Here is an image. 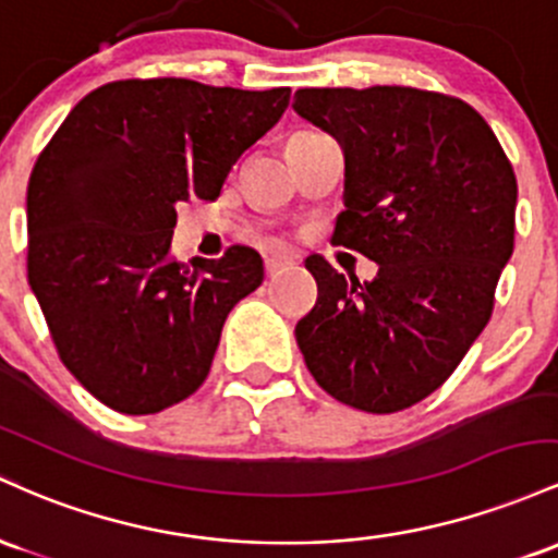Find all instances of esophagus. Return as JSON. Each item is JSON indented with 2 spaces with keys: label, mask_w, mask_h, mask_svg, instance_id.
<instances>
[{
  "label": "esophagus",
  "mask_w": 558,
  "mask_h": 558,
  "mask_svg": "<svg viewBox=\"0 0 558 558\" xmlns=\"http://www.w3.org/2000/svg\"><path fill=\"white\" fill-rule=\"evenodd\" d=\"M287 266H292V260L281 258V255H271V258H266V274H268V277H277V274L284 271Z\"/></svg>",
  "instance_id": "1"
}]
</instances>
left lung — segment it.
Returning <instances> with one entry per match:
<instances>
[{"label": "left lung", "mask_w": 558, "mask_h": 558, "mask_svg": "<svg viewBox=\"0 0 558 558\" xmlns=\"http://www.w3.org/2000/svg\"><path fill=\"white\" fill-rule=\"evenodd\" d=\"M292 108L345 149L335 245L379 263L342 277L324 255L295 327L318 387L350 409L396 414L456 372L487 327L514 253L517 177L464 99L414 86L298 89Z\"/></svg>", "instance_id": "left-lung-1"}]
</instances>
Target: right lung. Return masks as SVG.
Listing matches in <instances>:
<instances>
[{"instance_id":"add662e5","label":"right lung","mask_w":558,"mask_h":558,"mask_svg":"<svg viewBox=\"0 0 558 558\" xmlns=\"http://www.w3.org/2000/svg\"><path fill=\"white\" fill-rule=\"evenodd\" d=\"M290 89L126 78L86 94L28 179V284L60 361L99 403L158 414L199 390L229 311L263 281L253 247L192 266L177 205L216 199Z\"/></svg>"}]
</instances>
